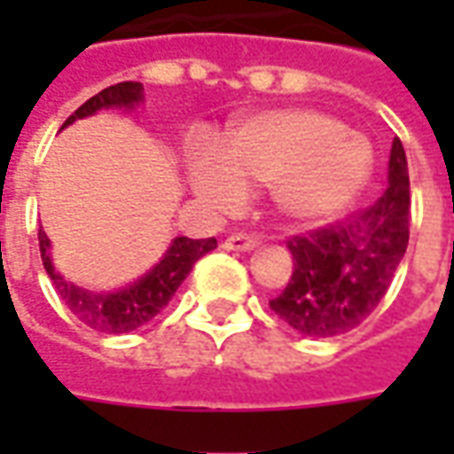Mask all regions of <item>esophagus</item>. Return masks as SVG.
Returning a JSON list of instances; mask_svg holds the SVG:
<instances>
[{
	"mask_svg": "<svg viewBox=\"0 0 454 454\" xmlns=\"http://www.w3.org/2000/svg\"><path fill=\"white\" fill-rule=\"evenodd\" d=\"M257 240L253 233H233V236L226 238V243L223 246L228 247V250H253V247H257Z\"/></svg>",
	"mask_w": 454,
	"mask_h": 454,
	"instance_id": "34e87169",
	"label": "esophagus"
}]
</instances>
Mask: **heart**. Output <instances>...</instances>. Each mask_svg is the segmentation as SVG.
Listing matches in <instances>:
<instances>
[{"mask_svg":"<svg viewBox=\"0 0 454 454\" xmlns=\"http://www.w3.org/2000/svg\"><path fill=\"white\" fill-rule=\"evenodd\" d=\"M370 175V148L340 121L309 109L260 114L228 133L218 160L192 162V187L211 207L231 208L243 187H270L275 214L289 226L338 216Z\"/></svg>","mask_w":454,"mask_h":454,"instance_id":"b5f03b06","label":"heart"}]
</instances>
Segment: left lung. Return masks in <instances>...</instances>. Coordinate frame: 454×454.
<instances>
[{"mask_svg": "<svg viewBox=\"0 0 454 454\" xmlns=\"http://www.w3.org/2000/svg\"><path fill=\"white\" fill-rule=\"evenodd\" d=\"M411 187L401 140L391 143L389 187L355 221L292 236L294 270L270 301L286 325L309 338L348 333L380 306L409 246Z\"/></svg>", "mask_w": 454, "mask_h": 454, "instance_id": "left-lung-1", "label": "left lung"}]
</instances>
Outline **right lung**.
Segmentation results:
<instances>
[{"label": "right lung", "instance_id": "obj_1", "mask_svg": "<svg viewBox=\"0 0 454 454\" xmlns=\"http://www.w3.org/2000/svg\"><path fill=\"white\" fill-rule=\"evenodd\" d=\"M140 99H143V84L140 82L112 84L99 94H94L92 99H87L63 126L73 123L74 119H84L99 109H106V106H133ZM38 246H41V260H43L45 272L53 279L58 294L82 324L94 331H102V333H130L153 321L169 304V299L187 279L194 262L216 247V238H201V240H192L187 236L175 238L168 255L160 260V265H155L153 272L116 294H92V292H84L80 286L65 282L53 270V262L48 255L51 243H48L43 228L38 231Z\"/></svg>", "mask_w": 454, "mask_h": 454}]
</instances>
